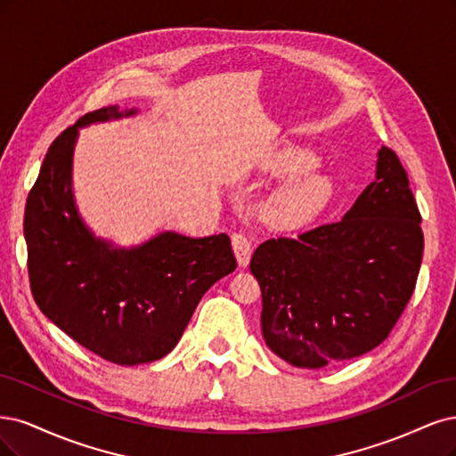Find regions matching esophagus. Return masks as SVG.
Listing matches in <instances>:
<instances>
[{"mask_svg": "<svg viewBox=\"0 0 456 456\" xmlns=\"http://www.w3.org/2000/svg\"><path fill=\"white\" fill-rule=\"evenodd\" d=\"M232 248L235 253V258H238L240 268H247L248 260H250V241L247 235L233 233L232 235Z\"/></svg>", "mask_w": 456, "mask_h": 456, "instance_id": "obj_1", "label": "esophagus"}]
</instances>
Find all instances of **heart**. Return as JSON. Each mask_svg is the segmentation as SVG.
Here are the masks:
<instances>
[{
    "instance_id": "obj_1",
    "label": "heart",
    "mask_w": 456,
    "mask_h": 456,
    "mask_svg": "<svg viewBox=\"0 0 456 456\" xmlns=\"http://www.w3.org/2000/svg\"><path fill=\"white\" fill-rule=\"evenodd\" d=\"M317 162V154L302 147L279 149L265 159V174L287 177L260 201L258 216L265 226L275 232L300 230L324 213L336 184L332 177L313 169Z\"/></svg>"
}]
</instances>
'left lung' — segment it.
Segmentation results:
<instances>
[{"mask_svg": "<svg viewBox=\"0 0 456 456\" xmlns=\"http://www.w3.org/2000/svg\"><path fill=\"white\" fill-rule=\"evenodd\" d=\"M420 213L395 151L339 223L268 240L250 258L262 290V336L296 368L319 370L378 347L413 294Z\"/></svg>", "mask_w": 456, "mask_h": 456, "instance_id": "obj_1", "label": "left lung"}]
</instances>
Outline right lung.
Instances as JSON below:
<instances>
[{
	"label": "right lung",
	"mask_w": 456,
	"mask_h": 456,
	"mask_svg": "<svg viewBox=\"0 0 456 456\" xmlns=\"http://www.w3.org/2000/svg\"><path fill=\"white\" fill-rule=\"evenodd\" d=\"M109 105L78 118L46 152L24 213L34 300L78 345L120 366L174 351L201 296L235 264L226 233L186 238L164 230L135 247L94 233L73 196L78 130L134 117Z\"/></svg>",
	"instance_id": "obj_1"
}]
</instances>
